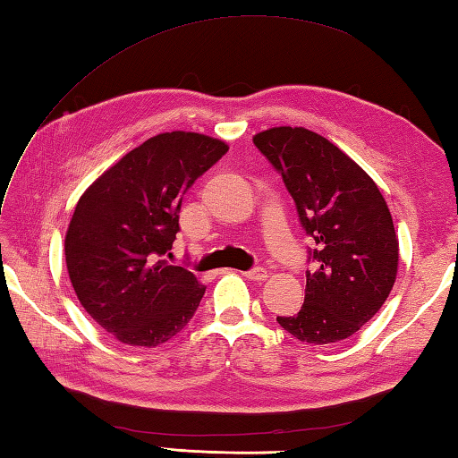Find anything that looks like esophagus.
Segmentation results:
<instances>
[{"label": "esophagus", "instance_id": "1", "mask_svg": "<svg viewBox=\"0 0 458 458\" xmlns=\"http://www.w3.org/2000/svg\"><path fill=\"white\" fill-rule=\"evenodd\" d=\"M244 276L248 279H251V281H264L267 277V271L264 267H254V269H250V271H244Z\"/></svg>", "mask_w": 458, "mask_h": 458}]
</instances>
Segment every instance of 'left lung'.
Listing matches in <instances>:
<instances>
[{
  "instance_id": "8db88e82",
  "label": "left lung",
  "mask_w": 458,
  "mask_h": 458,
  "mask_svg": "<svg viewBox=\"0 0 458 458\" xmlns=\"http://www.w3.org/2000/svg\"><path fill=\"white\" fill-rule=\"evenodd\" d=\"M254 145L281 174L295 200L309 248L305 303L277 317L281 328L309 344L352 336L390 295L397 276V238L390 208L364 169L323 135L271 128Z\"/></svg>"
}]
</instances>
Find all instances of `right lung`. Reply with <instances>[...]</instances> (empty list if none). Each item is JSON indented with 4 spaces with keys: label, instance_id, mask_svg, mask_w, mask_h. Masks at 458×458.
Here are the masks:
<instances>
[{
    "label": "right lung",
    "instance_id": "obj_1",
    "mask_svg": "<svg viewBox=\"0 0 458 458\" xmlns=\"http://www.w3.org/2000/svg\"><path fill=\"white\" fill-rule=\"evenodd\" d=\"M226 151L202 133H159L76 204L64 240L68 276L86 313L120 343H167L199 309L207 287L169 258L184 192Z\"/></svg>",
    "mask_w": 458,
    "mask_h": 458
}]
</instances>
